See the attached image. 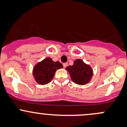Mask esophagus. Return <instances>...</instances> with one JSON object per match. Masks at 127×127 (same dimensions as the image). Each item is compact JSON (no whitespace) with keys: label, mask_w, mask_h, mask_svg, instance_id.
<instances>
[{"label":"esophagus","mask_w":127,"mask_h":127,"mask_svg":"<svg viewBox=\"0 0 127 127\" xmlns=\"http://www.w3.org/2000/svg\"><path fill=\"white\" fill-rule=\"evenodd\" d=\"M67 64H68L67 63H63V67L65 68V67H67Z\"/></svg>","instance_id":"1"}]
</instances>
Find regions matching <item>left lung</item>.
<instances>
[{"mask_svg": "<svg viewBox=\"0 0 127 127\" xmlns=\"http://www.w3.org/2000/svg\"><path fill=\"white\" fill-rule=\"evenodd\" d=\"M66 70L70 74L72 81L79 85H85L90 82L94 75L91 66L81 59L74 60L72 66H67Z\"/></svg>", "mask_w": 127, "mask_h": 127, "instance_id": "left-lung-1", "label": "left lung"}]
</instances>
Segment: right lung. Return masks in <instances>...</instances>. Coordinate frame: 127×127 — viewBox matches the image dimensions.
<instances>
[{
  "mask_svg": "<svg viewBox=\"0 0 127 127\" xmlns=\"http://www.w3.org/2000/svg\"><path fill=\"white\" fill-rule=\"evenodd\" d=\"M63 67L59 61H53L51 58H46L36 64L33 68V75L38 84L44 85L52 80L55 72Z\"/></svg>",
  "mask_w": 127,
  "mask_h": 127,
  "instance_id": "right-lung-1",
  "label": "right lung"
}]
</instances>
